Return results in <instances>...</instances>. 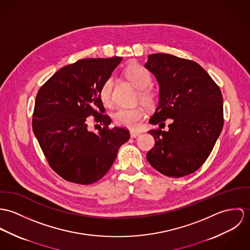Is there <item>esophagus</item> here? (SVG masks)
<instances>
[{
    "mask_svg": "<svg viewBox=\"0 0 250 250\" xmlns=\"http://www.w3.org/2000/svg\"><path fill=\"white\" fill-rule=\"evenodd\" d=\"M140 134H141V131H139V130H130V136H131L132 138L137 137Z\"/></svg>",
    "mask_w": 250,
    "mask_h": 250,
    "instance_id": "obj_1",
    "label": "esophagus"
}]
</instances>
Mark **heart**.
I'll use <instances>...</instances> for the list:
<instances>
[{
  "instance_id": "1",
  "label": "heart",
  "mask_w": 250,
  "mask_h": 250,
  "mask_svg": "<svg viewBox=\"0 0 250 250\" xmlns=\"http://www.w3.org/2000/svg\"><path fill=\"white\" fill-rule=\"evenodd\" d=\"M125 75L129 82L140 90L139 98L141 102L147 107L153 106L156 103V94L148 88L152 83V77L149 71L139 64H131L126 67ZM113 83V79L108 78L100 89V99L106 106H110L112 104ZM112 117L117 125L135 129L138 127L139 124L144 117V111L141 107H121L113 113Z\"/></svg>"
}]
</instances>
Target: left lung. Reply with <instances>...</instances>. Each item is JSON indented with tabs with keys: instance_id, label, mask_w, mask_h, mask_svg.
<instances>
[{
	"instance_id": "obj_1",
	"label": "left lung",
	"mask_w": 250,
	"mask_h": 250,
	"mask_svg": "<svg viewBox=\"0 0 250 250\" xmlns=\"http://www.w3.org/2000/svg\"><path fill=\"white\" fill-rule=\"evenodd\" d=\"M145 67L159 84L158 106L148 132L154 147L146 154L162 174L181 177L198 169L210 155L223 127L222 95L219 86L196 62L167 54L147 56ZM172 119L167 132L161 128Z\"/></svg>"
}]
</instances>
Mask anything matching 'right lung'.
<instances>
[{"mask_svg":"<svg viewBox=\"0 0 250 250\" xmlns=\"http://www.w3.org/2000/svg\"><path fill=\"white\" fill-rule=\"evenodd\" d=\"M122 57L87 58L67 65L38 91L32 130L49 165L67 181L89 185L111 167L120 146L129 140L124 127L109 128L111 119L100 99V89ZM104 125L89 132L86 118Z\"/></svg>","mask_w":250,"mask_h":250,"instance_id":"add662e5","label":"right lung"}]
</instances>
